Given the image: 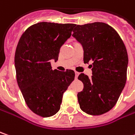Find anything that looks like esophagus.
<instances>
[{"label": "esophagus", "mask_w": 135, "mask_h": 135, "mask_svg": "<svg viewBox=\"0 0 135 135\" xmlns=\"http://www.w3.org/2000/svg\"><path fill=\"white\" fill-rule=\"evenodd\" d=\"M78 75H79V72H77V71H75V78H76V79L78 78Z\"/></svg>", "instance_id": "esophagus-1"}]
</instances>
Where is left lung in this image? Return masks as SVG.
<instances>
[{
	"instance_id": "8db88e82",
	"label": "left lung",
	"mask_w": 135,
	"mask_h": 135,
	"mask_svg": "<svg viewBox=\"0 0 135 135\" xmlns=\"http://www.w3.org/2000/svg\"><path fill=\"white\" fill-rule=\"evenodd\" d=\"M72 36L82 45L84 63H91L89 78L80 74L84 84L78 93L82 111L99 115L112 109L123 90L128 64L125 45L118 32L108 24L100 22L75 25Z\"/></svg>"
}]
</instances>
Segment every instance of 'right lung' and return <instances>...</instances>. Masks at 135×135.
<instances>
[{"instance_id":"add662e5","label":"right lung","mask_w":135,"mask_h":135,"mask_svg":"<svg viewBox=\"0 0 135 135\" xmlns=\"http://www.w3.org/2000/svg\"><path fill=\"white\" fill-rule=\"evenodd\" d=\"M75 24L41 22L30 26L19 40L14 63L18 86L34 113L50 117L59 111L63 94L74 80L72 70H52L60 49Z\"/></svg>"}]
</instances>
